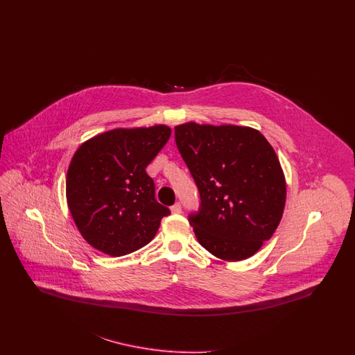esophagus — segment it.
<instances>
[{
    "label": "esophagus",
    "mask_w": 355,
    "mask_h": 355,
    "mask_svg": "<svg viewBox=\"0 0 355 355\" xmlns=\"http://www.w3.org/2000/svg\"><path fill=\"white\" fill-rule=\"evenodd\" d=\"M170 210H171V213H173V214H181V213H182V207H181V203H174V205L170 207Z\"/></svg>",
    "instance_id": "1"
}]
</instances>
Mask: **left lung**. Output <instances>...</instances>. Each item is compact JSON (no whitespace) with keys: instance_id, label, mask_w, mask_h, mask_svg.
<instances>
[{"instance_id":"left-lung-1","label":"left lung","mask_w":355,"mask_h":355,"mask_svg":"<svg viewBox=\"0 0 355 355\" xmlns=\"http://www.w3.org/2000/svg\"><path fill=\"white\" fill-rule=\"evenodd\" d=\"M174 132L200 191V209L189 216L198 242L225 261L252 257L285 209L286 182L274 149L246 126L187 122Z\"/></svg>"}]
</instances>
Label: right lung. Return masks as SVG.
Segmentation results:
<instances>
[{
	"label": "right lung",
	"mask_w": 355,
	"mask_h": 355,
	"mask_svg": "<svg viewBox=\"0 0 355 355\" xmlns=\"http://www.w3.org/2000/svg\"><path fill=\"white\" fill-rule=\"evenodd\" d=\"M165 125L114 129L74 153L67 200L81 236L102 253L121 257L152 241L170 210L155 200L148 165L169 141Z\"/></svg>",
	"instance_id": "right-lung-1"
}]
</instances>
